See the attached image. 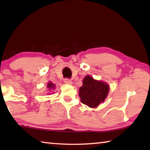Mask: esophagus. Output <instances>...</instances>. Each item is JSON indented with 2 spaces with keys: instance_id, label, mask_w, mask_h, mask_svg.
I'll return each instance as SVG.
<instances>
[{
  "instance_id": "obj_1",
  "label": "esophagus",
  "mask_w": 150,
  "mask_h": 150,
  "mask_svg": "<svg viewBox=\"0 0 150 150\" xmlns=\"http://www.w3.org/2000/svg\"><path fill=\"white\" fill-rule=\"evenodd\" d=\"M72 81L69 79H64V83L65 84H69V85H71L72 84Z\"/></svg>"
}]
</instances>
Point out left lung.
I'll list each match as a JSON object with an SVG mask.
<instances>
[{"mask_svg": "<svg viewBox=\"0 0 150 150\" xmlns=\"http://www.w3.org/2000/svg\"><path fill=\"white\" fill-rule=\"evenodd\" d=\"M109 89L107 83L87 75L83 79V85L79 88V95L81 103L91 108H96L100 103L105 101Z\"/></svg>", "mask_w": 150, "mask_h": 150, "instance_id": "obj_1", "label": "left lung"}]
</instances>
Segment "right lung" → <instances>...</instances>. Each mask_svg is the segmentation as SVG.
Wrapping results in <instances>:
<instances>
[{
  "mask_svg": "<svg viewBox=\"0 0 150 150\" xmlns=\"http://www.w3.org/2000/svg\"><path fill=\"white\" fill-rule=\"evenodd\" d=\"M47 87L48 89H49V91L54 90V89H55V85L53 83H52V82H49V83H47Z\"/></svg>",
  "mask_w": 150,
  "mask_h": 150,
  "instance_id": "1",
  "label": "right lung"
}]
</instances>
